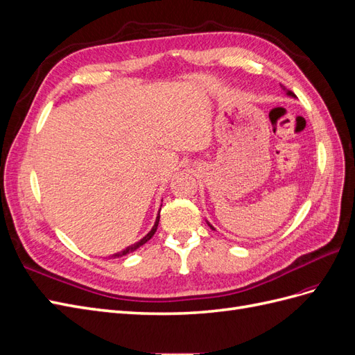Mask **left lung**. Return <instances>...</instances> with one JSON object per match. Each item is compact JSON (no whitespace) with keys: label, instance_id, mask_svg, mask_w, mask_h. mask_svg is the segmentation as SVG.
Wrapping results in <instances>:
<instances>
[{"label":"left lung","instance_id":"left-lung-1","mask_svg":"<svg viewBox=\"0 0 355 355\" xmlns=\"http://www.w3.org/2000/svg\"><path fill=\"white\" fill-rule=\"evenodd\" d=\"M282 87H283V85H282ZM286 94H287V96H292V98H295V94H293V93H292V92H290V90H287V92H286ZM207 225H209V227H210V228H211V230H214V228H213V227H211V225H210V223H209V222H207Z\"/></svg>","mask_w":355,"mask_h":355}]
</instances>
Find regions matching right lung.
Returning <instances> with one entry per match:
<instances>
[{
  "instance_id": "right-lung-1",
  "label": "right lung",
  "mask_w": 355,
  "mask_h": 355,
  "mask_svg": "<svg viewBox=\"0 0 355 355\" xmlns=\"http://www.w3.org/2000/svg\"><path fill=\"white\" fill-rule=\"evenodd\" d=\"M158 222H159V214L157 216V219H155V223H154V227H153V230L149 231L145 237L142 239V240H139L137 243H135V244H132V245H128V247H125V249L123 250V252H120V253H115V254H112L111 257H121V256H124V254H127V253H132V252H135V250H137L139 247L141 245H144L146 241H149L153 239V235L155 234V231H157V227H158Z\"/></svg>"
}]
</instances>
